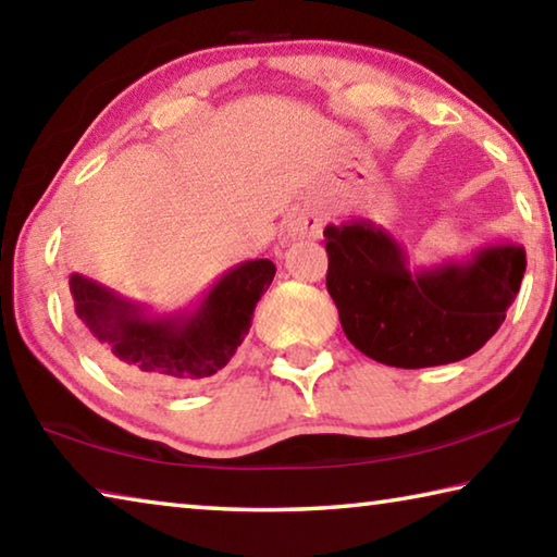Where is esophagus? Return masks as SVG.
<instances>
[{"instance_id":"obj_1","label":"esophagus","mask_w":557,"mask_h":557,"mask_svg":"<svg viewBox=\"0 0 557 557\" xmlns=\"http://www.w3.org/2000/svg\"><path fill=\"white\" fill-rule=\"evenodd\" d=\"M324 225V213L317 209H301L299 213L292 215L287 231L292 238H319Z\"/></svg>"}]
</instances>
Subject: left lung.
I'll use <instances>...</instances> for the list:
<instances>
[{
    "mask_svg": "<svg viewBox=\"0 0 557 557\" xmlns=\"http://www.w3.org/2000/svg\"><path fill=\"white\" fill-rule=\"evenodd\" d=\"M326 289L358 351L395 369L445 366L479 351L521 289L523 245H484L467 260L410 268L408 252L373 221L329 223Z\"/></svg>",
    "mask_w": 557,
    "mask_h": 557,
    "instance_id": "1",
    "label": "left lung"
}]
</instances>
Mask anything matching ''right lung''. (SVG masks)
Instances as JSON below:
<instances>
[{
    "instance_id": "right-lung-1",
    "label": "right lung",
    "mask_w": 557,
    "mask_h": 557,
    "mask_svg": "<svg viewBox=\"0 0 557 557\" xmlns=\"http://www.w3.org/2000/svg\"><path fill=\"white\" fill-rule=\"evenodd\" d=\"M272 277L270 260H245L223 272L194 309L176 314H149L78 272L71 275V295L75 317L110 369L159 388H182L231 361Z\"/></svg>"
}]
</instances>
